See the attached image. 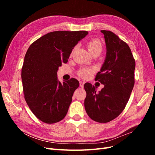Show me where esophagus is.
<instances>
[{
	"label": "esophagus",
	"mask_w": 155,
	"mask_h": 155,
	"mask_svg": "<svg viewBox=\"0 0 155 155\" xmlns=\"http://www.w3.org/2000/svg\"><path fill=\"white\" fill-rule=\"evenodd\" d=\"M79 87H80L81 88H83L84 87V83L82 82V81H80L79 82Z\"/></svg>",
	"instance_id": "esophagus-1"
}]
</instances>
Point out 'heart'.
Here are the masks:
<instances>
[{"label": "heart", "instance_id": "b5f03b06", "mask_svg": "<svg viewBox=\"0 0 155 155\" xmlns=\"http://www.w3.org/2000/svg\"><path fill=\"white\" fill-rule=\"evenodd\" d=\"M87 48L88 51L92 55L97 52L101 53L103 49V46L101 41L99 39H94L88 42L87 44ZM93 71L94 70L92 68H81L78 71V74L83 78H88L91 76V75L93 72Z\"/></svg>", "mask_w": 155, "mask_h": 155}]
</instances>
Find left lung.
<instances>
[{
    "label": "left lung",
    "instance_id": "obj_1",
    "mask_svg": "<svg viewBox=\"0 0 155 155\" xmlns=\"http://www.w3.org/2000/svg\"><path fill=\"white\" fill-rule=\"evenodd\" d=\"M106 45V57L95 79L104 85L96 88L87 83L85 109L95 121L107 123L118 117L127 104L134 85L135 60L129 46L113 32L101 30Z\"/></svg>",
    "mask_w": 155,
    "mask_h": 155
}]
</instances>
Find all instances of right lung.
Returning <instances> with one entry per match:
<instances>
[{"label":"right lung","instance_id":"1","mask_svg":"<svg viewBox=\"0 0 155 155\" xmlns=\"http://www.w3.org/2000/svg\"><path fill=\"white\" fill-rule=\"evenodd\" d=\"M88 34L87 31L50 32L34 42L26 51L21 72L25 98L34 114L46 124L58 122L67 115L79 83L74 78L61 83L57 72Z\"/></svg>","mask_w":155,"mask_h":155}]
</instances>
